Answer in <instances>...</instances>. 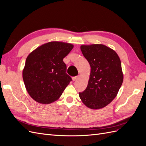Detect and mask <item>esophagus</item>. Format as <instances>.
<instances>
[{
  "mask_svg": "<svg viewBox=\"0 0 146 146\" xmlns=\"http://www.w3.org/2000/svg\"><path fill=\"white\" fill-rule=\"evenodd\" d=\"M78 78V76H76V77H72V80L74 82V81H76L77 79Z\"/></svg>",
  "mask_w": 146,
  "mask_h": 146,
  "instance_id": "esophagus-1",
  "label": "esophagus"
}]
</instances>
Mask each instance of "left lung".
Wrapping results in <instances>:
<instances>
[{
  "mask_svg": "<svg viewBox=\"0 0 146 146\" xmlns=\"http://www.w3.org/2000/svg\"><path fill=\"white\" fill-rule=\"evenodd\" d=\"M82 54L91 66L88 86L79 97L91 109L106 107L116 98L123 82L120 58L116 52L103 44L82 45Z\"/></svg>",
  "mask_w": 146,
  "mask_h": 146,
  "instance_id": "obj_1",
  "label": "left lung"
}]
</instances>
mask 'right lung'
Returning a JSON list of instances; mask_svg holds the SVG:
<instances>
[{"label":"right lung","mask_w":146,"mask_h":146,"mask_svg":"<svg viewBox=\"0 0 146 146\" xmlns=\"http://www.w3.org/2000/svg\"><path fill=\"white\" fill-rule=\"evenodd\" d=\"M71 44L52 41L32 52L25 61L23 77L33 100L48 104L58 100L72 78L66 74L63 58L71 51Z\"/></svg>","instance_id":"1"}]
</instances>
